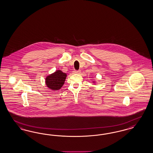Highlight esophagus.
<instances>
[{"instance_id": "1", "label": "esophagus", "mask_w": 153, "mask_h": 153, "mask_svg": "<svg viewBox=\"0 0 153 153\" xmlns=\"http://www.w3.org/2000/svg\"><path fill=\"white\" fill-rule=\"evenodd\" d=\"M80 70H79V71H74V74H79L80 73Z\"/></svg>"}]
</instances>
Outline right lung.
<instances>
[{"instance_id":"add662e5","label":"right lung","mask_w":153,"mask_h":153,"mask_svg":"<svg viewBox=\"0 0 153 153\" xmlns=\"http://www.w3.org/2000/svg\"><path fill=\"white\" fill-rule=\"evenodd\" d=\"M67 74L62 71L58 70L46 77L45 83L48 88L53 90H59L65 83Z\"/></svg>"}]
</instances>
